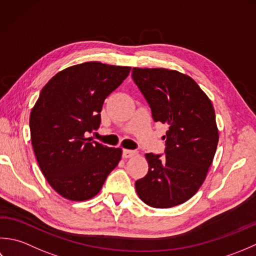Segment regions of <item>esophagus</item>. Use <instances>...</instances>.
<instances>
[{"instance_id": "34e87169", "label": "esophagus", "mask_w": 256, "mask_h": 256, "mask_svg": "<svg viewBox=\"0 0 256 256\" xmlns=\"http://www.w3.org/2000/svg\"><path fill=\"white\" fill-rule=\"evenodd\" d=\"M137 154V151L134 150H129V149H124L122 151V157L124 158H132L134 156Z\"/></svg>"}]
</instances>
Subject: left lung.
Returning a JSON list of instances; mask_svg holds the SVG:
<instances>
[{"label": "left lung", "mask_w": 256, "mask_h": 256, "mask_svg": "<svg viewBox=\"0 0 256 256\" xmlns=\"http://www.w3.org/2000/svg\"><path fill=\"white\" fill-rule=\"evenodd\" d=\"M154 120L168 124L166 156L146 154L148 174L136 181L146 204L166 208L194 196L206 180L218 142L214 108L190 76L166 68H132Z\"/></svg>", "instance_id": "left-lung-1"}]
</instances>
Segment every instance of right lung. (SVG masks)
<instances>
[{
    "label": "right lung",
    "instance_id": "obj_1",
    "mask_svg": "<svg viewBox=\"0 0 256 256\" xmlns=\"http://www.w3.org/2000/svg\"><path fill=\"white\" fill-rule=\"evenodd\" d=\"M130 67L86 62L60 70L42 90L30 112V140L42 174L65 199L95 196L122 159V148L86 138L98 129L105 99Z\"/></svg>",
    "mask_w": 256,
    "mask_h": 256
}]
</instances>
